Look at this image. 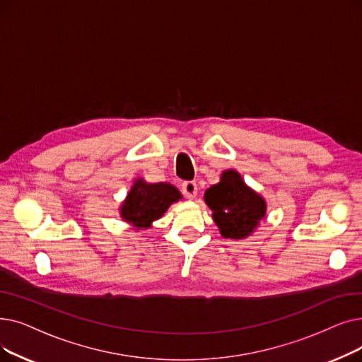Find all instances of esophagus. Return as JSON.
<instances>
[{"label":"esophagus","instance_id":"obj_1","mask_svg":"<svg viewBox=\"0 0 362 362\" xmlns=\"http://www.w3.org/2000/svg\"><path fill=\"white\" fill-rule=\"evenodd\" d=\"M182 192L185 194L186 198L194 199V198L197 197V194H198V186H197V183L192 182V180L183 182V183H182Z\"/></svg>","mask_w":362,"mask_h":362}]
</instances>
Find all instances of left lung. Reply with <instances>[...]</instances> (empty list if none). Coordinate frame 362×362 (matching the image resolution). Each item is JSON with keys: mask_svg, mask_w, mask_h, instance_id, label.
Masks as SVG:
<instances>
[{"mask_svg": "<svg viewBox=\"0 0 362 362\" xmlns=\"http://www.w3.org/2000/svg\"><path fill=\"white\" fill-rule=\"evenodd\" d=\"M213 220L225 238L243 240L253 232L266 214V201L235 170H226L220 182L204 194Z\"/></svg>", "mask_w": 362, "mask_h": 362, "instance_id": "obj_1", "label": "left lung"}]
</instances>
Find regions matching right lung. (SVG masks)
<instances>
[{"label": "right lung", "mask_w": 362, "mask_h": 362, "mask_svg": "<svg viewBox=\"0 0 362 362\" xmlns=\"http://www.w3.org/2000/svg\"><path fill=\"white\" fill-rule=\"evenodd\" d=\"M180 198V192L170 183H146L144 179H137L124 199L119 213L125 222L136 229H146Z\"/></svg>", "instance_id": "1"}]
</instances>
